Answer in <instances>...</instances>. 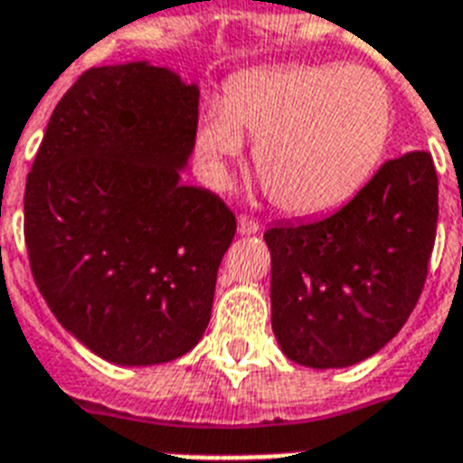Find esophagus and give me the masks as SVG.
Instances as JSON below:
<instances>
[{
  "mask_svg": "<svg viewBox=\"0 0 463 463\" xmlns=\"http://www.w3.org/2000/svg\"><path fill=\"white\" fill-rule=\"evenodd\" d=\"M259 228H261V225H259L254 219H250V216H240V219H238V232H240V235H254Z\"/></svg>",
  "mask_w": 463,
  "mask_h": 463,
  "instance_id": "obj_1",
  "label": "esophagus"
}]
</instances>
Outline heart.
Instances as JSON below:
<instances>
[{
  "label": "heart",
  "mask_w": 463,
  "mask_h": 463,
  "mask_svg": "<svg viewBox=\"0 0 463 463\" xmlns=\"http://www.w3.org/2000/svg\"><path fill=\"white\" fill-rule=\"evenodd\" d=\"M244 137L270 202L317 216L364 187L390 137L385 82L362 66H278L244 73L197 126L206 178L225 185Z\"/></svg>",
  "instance_id": "heart-1"
}]
</instances>
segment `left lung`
Here are the masks:
<instances>
[{
  "label": "left lung",
  "instance_id": "left-lung-1",
  "mask_svg": "<svg viewBox=\"0 0 463 463\" xmlns=\"http://www.w3.org/2000/svg\"><path fill=\"white\" fill-rule=\"evenodd\" d=\"M435 228L428 152L383 164L340 212L269 228L270 326L283 354L345 368L385 347L419 302Z\"/></svg>",
  "mask_w": 463,
  "mask_h": 463
}]
</instances>
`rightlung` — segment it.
Wrapping results in <instances>:
<instances>
[{
  "mask_svg": "<svg viewBox=\"0 0 463 463\" xmlns=\"http://www.w3.org/2000/svg\"><path fill=\"white\" fill-rule=\"evenodd\" d=\"M199 88L149 61L90 69L56 104L25 183V244L44 302L104 362L187 354L212 318L235 216L185 185Z\"/></svg>",
  "mask_w": 463,
  "mask_h": 463,
  "instance_id": "1",
  "label": "right lung"
}]
</instances>
